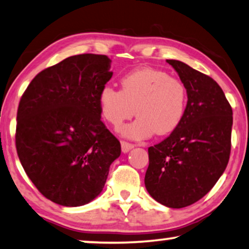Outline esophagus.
Returning <instances> with one entry per match:
<instances>
[{
    "label": "esophagus",
    "instance_id": "esophagus-1",
    "mask_svg": "<svg viewBox=\"0 0 249 249\" xmlns=\"http://www.w3.org/2000/svg\"><path fill=\"white\" fill-rule=\"evenodd\" d=\"M121 145H122V151L123 152H128L131 149L134 148V145L132 143H128L126 141H121Z\"/></svg>",
    "mask_w": 249,
    "mask_h": 249
}]
</instances>
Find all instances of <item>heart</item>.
I'll return each mask as SVG.
<instances>
[{
    "instance_id": "heart-1",
    "label": "heart",
    "mask_w": 249,
    "mask_h": 249,
    "mask_svg": "<svg viewBox=\"0 0 249 249\" xmlns=\"http://www.w3.org/2000/svg\"><path fill=\"white\" fill-rule=\"evenodd\" d=\"M187 102V88L180 79L149 67L123 76L121 91L107 84L98 95L101 117L116 130L133 116L135 108L138 118L123 130L131 139L172 133L184 117Z\"/></svg>"
}]
</instances>
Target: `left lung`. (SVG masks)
Listing matches in <instances>:
<instances>
[{
    "label": "left lung",
    "instance_id": "left-lung-1",
    "mask_svg": "<svg viewBox=\"0 0 249 249\" xmlns=\"http://www.w3.org/2000/svg\"><path fill=\"white\" fill-rule=\"evenodd\" d=\"M188 92L181 124L149 147L144 184L156 201L182 208L201 199L227 167L231 151L232 108L210 76L178 60H166Z\"/></svg>",
    "mask_w": 249,
    "mask_h": 249
}]
</instances>
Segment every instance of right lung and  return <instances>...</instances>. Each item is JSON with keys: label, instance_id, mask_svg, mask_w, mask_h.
I'll return each instance as SVG.
<instances>
[{"label": "right lung", "instance_id": "right-lung-1", "mask_svg": "<svg viewBox=\"0 0 249 249\" xmlns=\"http://www.w3.org/2000/svg\"><path fill=\"white\" fill-rule=\"evenodd\" d=\"M110 59L84 53L44 69L19 102L16 148L45 198L76 207L100 195L121 143L101 121L98 95L111 78Z\"/></svg>", "mask_w": 249, "mask_h": 249}]
</instances>
